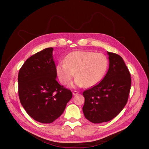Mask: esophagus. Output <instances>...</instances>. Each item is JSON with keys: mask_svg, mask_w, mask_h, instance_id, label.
Masks as SVG:
<instances>
[{"mask_svg": "<svg viewBox=\"0 0 149 149\" xmlns=\"http://www.w3.org/2000/svg\"><path fill=\"white\" fill-rule=\"evenodd\" d=\"M78 94H79V92L78 91H73V94L74 96H75V95H77Z\"/></svg>", "mask_w": 149, "mask_h": 149, "instance_id": "esophagus-1", "label": "esophagus"}]
</instances>
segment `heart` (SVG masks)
<instances>
[{
    "label": "heart",
    "instance_id": "1",
    "mask_svg": "<svg viewBox=\"0 0 149 149\" xmlns=\"http://www.w3.org/2000/svg\"><path fill=\"white\" fill-rule=\"evenodd\" d=\"M107 57L102 53L87 51H76L68 55L65 62L56 66L60 82L67 84L74 77V85L89 88L101 81L107 69Z\"/></svg>",
    "mask_w": 149,
    "mask_h": 149
}]
</instances>
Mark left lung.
Segmentation results:
<instances>
[{"label": "left lung", "mask_w": 149, "mask_h": 149, "mask_svg": "<svg viewBox=\"0 0 149 149\" xmlns=\"http://www.w3.org/2000/svg\"><path fill=\"white\" fill-rule=\"evenodd\" d=\"M109 65L101 81L85 90L83 111L94 124L104 123L118 116L127 102L131 86L129 71L120 56L107 52Z\"/></svg>", "instance_id": "1"}]
</instances>
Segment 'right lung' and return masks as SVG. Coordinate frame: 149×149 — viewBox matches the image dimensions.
Here are the masks:
<instances>
[{
  "label": "right lung",
  "mask_w": 149,
  "mask_h": 149,
  "mask_svg": "<svg viewBox=\"0 0 149 149\" xmlns=\"http://www.w3.org/2000/svg\"><path fill=\"white\" fill-rule=\"evenodd\" d=\"M53 48L30 56L19 70V96L27 114L39 123H53L63 114L72 97L70 90L57 82Z\"/></svg>",
  "instance_id": "add662e5"
}]
</instances>
